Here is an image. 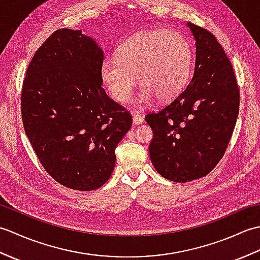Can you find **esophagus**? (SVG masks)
<instances>
[{"label": "esophagus", "instance_id": "obj_1", "mask_svg": "<svg viewBox=\"0 0 260 260\" xmlns=\"http://www.w3.org/2000/svg\"><path fill=\"white\" fill-rule=\"evenodd\" d=\"M133 123L134 125H140L142 123H144V118H143V116L139 113H133Z\"/></svg>", "mask_w": 260, "mask_h": 260}]
</instances>
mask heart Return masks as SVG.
I'll return each instance as SVG.
<instances>
[{
    "mask_svg": "<svg viewBox=\"0 0 260 260\" xmlns=\"http://www.w3.org/2000/svg\"><path fill=\"white\" fill-rule=\"evenodd\" d=\"M193 51L184 36L170 30H153L127 39L116 58L104 60L101 78L115 101H128L136 82H141L135 104L147 106L154 97L174 98L190 78Z\"/></svg>",
    "mask_w": 260,
    "mask_h": 260,
    "instance_id": "heart-1",
    "label": "heart"
}]
</instances>
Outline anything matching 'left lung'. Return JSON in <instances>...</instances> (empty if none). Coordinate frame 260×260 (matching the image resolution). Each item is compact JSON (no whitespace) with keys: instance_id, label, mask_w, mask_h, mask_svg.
<instances>
[{"instance_id":"8db88e82","label":"left lung","mask_w":260,"mask_h":260,"mask_svg":"<svg viewBox=\"0 0 260 260\" xmlns=\"http://www.w3.org/2000/svg\"><path fill=\"white\" fill-rule=\"evenodd\" d=\"M196 40L190 84L157 113L147 114L153 131L152 164L163 178L189 182L203 178L227 150L239 113V89L230 60L217 39L187 22Z\"/></svg>"}]
</instances>
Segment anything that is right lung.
I'll return each instance as SVG.
<instances>
[{"label":"right lung","mask_w":260,"mask_h":260,"mask_svg":"<svg viewBox=\"0 0 260 260\" xmlns=\"http://www.w3.org/2000/svg\"><path fill=\"white\" fill-rule=\"evenodd\" d=\"M104 51L81 30L61 29L38 49L21 96L25 134L39 161L70 189L91 191L112 175L132 116L107 96Z\"/></svg>","instance_id":"1"}]
</instances>
